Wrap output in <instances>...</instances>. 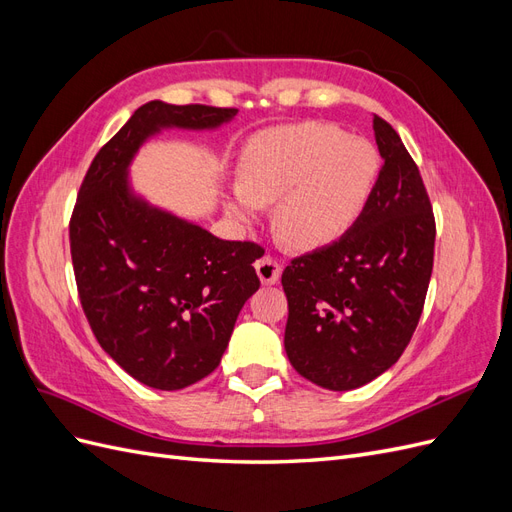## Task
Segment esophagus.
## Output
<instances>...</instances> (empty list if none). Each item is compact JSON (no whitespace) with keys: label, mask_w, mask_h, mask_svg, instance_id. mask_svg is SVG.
<instances>
[{"label":"esophagus","mask_w":512,"mask_h":512,"mask_svg":"<svg viewBox=\"0 0 512 512\" xmlns=\"http://www.w3.org/2000/svg\"><path fill=\"white\" fill-rule=\"evenodd\" d=\"M256 273H258V277H260V282L262 284H267V286H273V284H277L280 282V275H282V267L277 265V260L275 258H271V256H262V258H258L256 260Z\"/></svg>","instance_id":"34e87169"}]
</instances>
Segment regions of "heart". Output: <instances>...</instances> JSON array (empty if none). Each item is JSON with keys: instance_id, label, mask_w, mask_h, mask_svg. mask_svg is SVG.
<instances>
[{"instance_id": "b5f03b06", "label": "heart", "mask_w": 512, "mask_h": 512, "mask_svg": "<svg viewBox=\"0 0 512 512\" xmlns=\"http://www.w3.org/2000/svg\"><path fill=\"white\" fill-rule=\"evenodd\" d=\"M380 173V156L365 138L322 121L292 123L256 134L239 160L241 183L226 194V211L241 224L275 207V230L294 250H320L361 218Z\"/></svg>"}]
</instances>
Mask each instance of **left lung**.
Listing matches in <instances>:
<instances>
[{"instance_id":"left-lung-1","label":"left lung","mask_w":512,"mask_h":512,"mask_svg":"<svg viewBox=\"0 0 512 512\" xmlns=\"http://www.w3.org/2000/svg\"><path fill=\"white\" fill-rule=\"evenodd\" d=\"M374 134L384 164L361 218L282 273L288 361L329 391L359 389L397 363L433 269L436 220L418 166L378 115Z\"/></svg>"}]
</instances>
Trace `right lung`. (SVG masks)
<instances>
[{
	"mask_svg": "<svg viewBox=\"0 0 512 512\" xmlns=\"http://www.w3.org/2000/svg\"><path fill=\"white\" fill-rule=\"evenodd\" d=\"M237 108H136L91 162L70 218V254L98 344L132 378L179 391L220 365L245 301L258 290L252 241H224L136 196L128 166L162 128L213 130Z\"/></svg>",
	"mask_w": 512,
	"mask_h": 512,
	"instance_id": "right-lung-1",
	"label": "right lung"
}]
</instances>
